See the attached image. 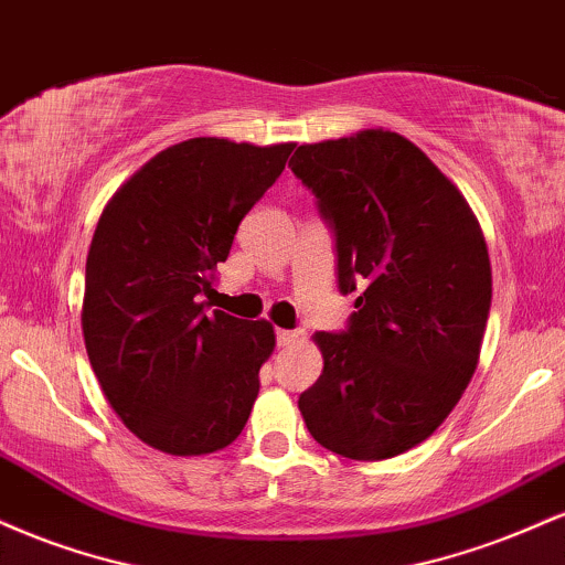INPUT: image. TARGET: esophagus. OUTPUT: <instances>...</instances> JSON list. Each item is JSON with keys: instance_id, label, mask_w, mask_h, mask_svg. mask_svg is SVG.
<instances>
[{"instance_id": "1", "label": "esophagus", "mask_w": 565, "mask_h": 565, "mask_svg": "<svg viewBox=\"0 0 565 565\" xmlns=\"http://www.w3.org/2000/svg\"><path fill=\"white\" fill-rule=\"evenodd\" d=\"M300 340V332H291V329H276V342L281 348H287V345H291V342H297Z\"/></svg>"}]
</instances>
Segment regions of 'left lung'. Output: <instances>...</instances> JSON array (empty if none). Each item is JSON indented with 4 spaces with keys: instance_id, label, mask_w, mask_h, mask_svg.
<instances>
[{
    "instance_id": "left-lung-1",
    "label": "left lung",
    "mask_w": 565,
    "mask_h": 565,
    "mask_svg": "<svg viewBox=\"0 0 565 565\" xmlns=\"http://www.w3.org/2000/svg\"><path fill=\"white\" fill-rule=\"evenodd\" d=\"M291 172L319 199L337 242L345 332H316L323 372L297 401L323 449L398 457L436 433L481 355L491 263L470 204L391 129L305 142Z\"/></svg>"
}]
</instances>
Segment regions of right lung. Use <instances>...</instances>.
<instances>
[{
	"label": "right lung",
	"mask_w": 565,
	"mask_h": 565,
	"mask_svg": "<svg viewBox=\"0 0 565 565\" xmlns=\"http://www.w3.org/2000/svg\"><path fill=\"white\" fill-rule=\"evenodd\" d=\"M295 142L191 138L103 210L84 276L82 332L103 395L153 449L199 457L238 438L276 348L268 321L206 310L217 263Z\"/></svg>",
	"instance_id": "obj_1"
}]
</instances>
